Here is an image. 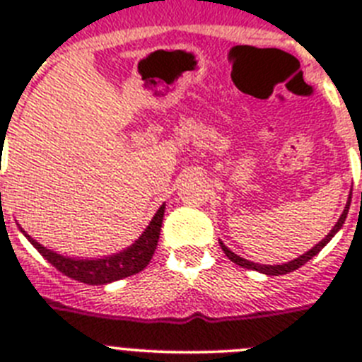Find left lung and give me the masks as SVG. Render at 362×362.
I'll return each instance as SVG.
<instances>
[{
  "label": "left lung",
  "instance_id": "obj_1",
  "mask_svg": "<svg viewBox=\"0 0 362 362\" xmlns=\"http://www.w3.org/2000/svg\"><path fill=\"white\" fill-rule=\"evenodd\" d=\"M350 196H351V194H350ZM348 209H350V201H348L344 212L341 214V217H339L337 225H335L334 228L330 230V233H328V235H326V238L322 239L321 243H319V245H315L310 252H306V254L299 255V257H297V259H293V261H288V263H284V264H276V267H272V264H270V267H268V264L252 263V261H248V259H243V257H239V255L233 254V252H230L228 248H226V246L223 245V243H219V245H221V248H223V252H225V254H226V257H228L230 261H232V263L239 264V267L248 268V270H257V272H261V274H267V276H284V274H290V272L297 270V268H300L305 263H308V261L313 257V255H317L319 252H321L322 248H325L326 243L330 241V239L334 238L335 233H337L339 230H341V226L344 225V219H346Z\"/></svg>",
  "mask_w": 362,
  "mask_h": 362
}]
</instances>
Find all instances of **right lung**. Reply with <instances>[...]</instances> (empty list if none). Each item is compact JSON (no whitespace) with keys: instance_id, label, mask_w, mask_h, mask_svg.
Masks as SVG:
<instances>
[{"instance_id":"right-lung-1","label":"right lung","mask_w":362,"mask_h":362,"mask_svg":"<svg viewBox=\"0 0 362 362\" xmlns=\"http://www.w3.org/2000/svg\"><path fill=\"white\" fill-rule=\"evenodd\" d=\"M163 216H165V204L156 212V216L150 221V225L141 233V238L137 239L130 248L105 259L63 257V255L41 246L40 243L34 241L27 233L25 235L52 267H56L57 270L69 276L70 279H76L79 283L86 284H107L112 283V281L134 276V274L141 272L150 263V259H152L153 252H156V246H158ZM21 232H25V230H21Z\"/></svg>"}]
</instances>
